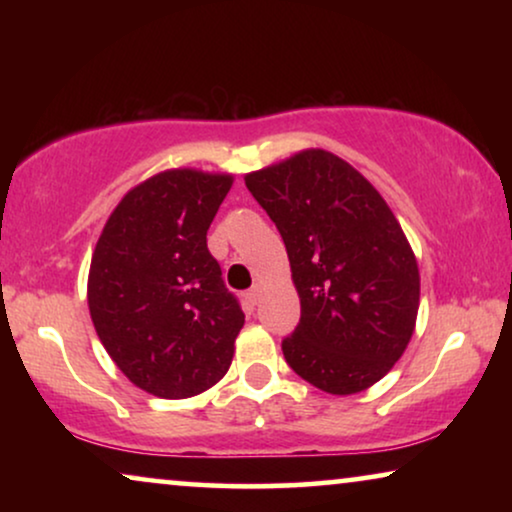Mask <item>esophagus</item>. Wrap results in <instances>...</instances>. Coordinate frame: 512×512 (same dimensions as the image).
<instances>
[{
	"label": "esophagus",
	"mask_w": 512,
	"mask_h": 512,
	"mask_svg": "<svg viewBox=\"0 0 512 512\" xmlns=\"http://www.w3.org/2000/svg\"><path fill=\"white\" fill-rule=\"evenodd\" d=\"M258 296H261V289H258V286H254V289L247 291V300H249L251 305L258 303Z\"/></svg>",
	"instance_id": "34e87169"
}]
</instances>
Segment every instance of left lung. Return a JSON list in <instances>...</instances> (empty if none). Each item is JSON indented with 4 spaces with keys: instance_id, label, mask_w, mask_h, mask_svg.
<instances>
[{
    "instance_id": "8db88e82",
    "label": "left lung",
    "mask_w": 512,
    "mask_h": 512,
    "mask_svg": "<svg viewBox=\"0 0 512 512\" xmlns=\"http://www.w3.org/2000/svg\"><path fill=\"white\" fill-rule=\"evenodd\" d=\"M286 244L300 321L282 340L303 380L335 396L373 387L401 359L419 310L408 237L375 186L324 149L244 177Z\"/></svg>"
}]
</instances>
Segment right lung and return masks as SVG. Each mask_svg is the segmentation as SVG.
<instances>
[{"instance_id": "right-lung-1", "label": "right lung", "mask_w": 512, "mask_h": 512, "mask_svg": "<svg viewBox=\"0 0 512 512\" xmlns=\"http://www.w3.org/2000/svg\"><path fill=\"white\" fill-rule=\"evenodd\" d=\"M233 174L165 170L123 195L97 240L90 319L123 375L191 398L228 373L244 312L207 249Z\"/></svg>"}]
</instances>
